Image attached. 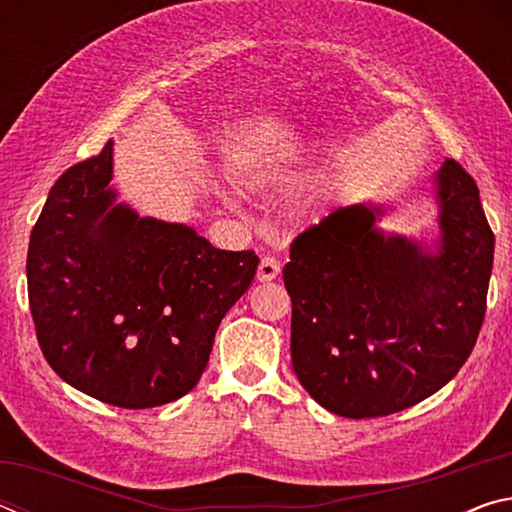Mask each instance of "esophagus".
Listing matches in <instances>:
<instances>
[{"label": "esophagus", "instance_id": "1", "mask_svg": "<svg viewBox=\"0 0 512 512\" xmlns=\"http://www.w3.org/2000/svg\"><path fill=\"white\" fill-rule=\"evenodd\" d=\"M280 271H282V266L275 257H264L257 266V280L259 282H271V280H275L277 275H280Z\"/></svg>", "mask_w": 512, "mask_h": 512}]
</instances>
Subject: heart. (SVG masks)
<instances>
[{"label":"heart","mask_w":512,"mask_h":512,"mask_svg":"<svg viewBox=\"0 0 512 512\" xmlns=\"http://www.w3.org/2000/svg\"><path fill=\"white\" fill-rule=\"evenodd\" d=\"M255 183H259V180H255Z\"/></svg>","instance_id":"b5f03b06"}]
</instances>
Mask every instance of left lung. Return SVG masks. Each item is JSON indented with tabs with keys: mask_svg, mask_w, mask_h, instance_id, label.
Masks as SVG:
<instances>
[{
	"mask_svg": "<svg viewBox=\"0 0 512 512\" xmlns=\"http://www.w3.org/2000/svg\"><path fill=\"white\" fill-rule=\"evenodd\" d=\"M440 241L429 250L350 205L293 239L291 361L305 391L343 418H381L427 400L479 336L495 257L479 187L456 160L433 176Z\"/></svg>",
	"mask_w": 512,
	"mask_h": 512,
	"instance_id": "1",
	"label": "left lung"
}]
</instances>
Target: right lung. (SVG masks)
<instances>
[{"instance_id": "add662e5", "label": "right lung", "mask_w": 512, "mask_h": 512, "mask_svg": "<svg viewBox=\"0 0 512 512\" xmlns=\"http://www.w3.org/2000/svg\"><path fill=\"white\" fill-rule=\"evenodd\" d=\"M110 180L112 142L51 187L31 230L29 307L60 379L119 409H151L198 384L259 257L137 216Z\"/></svg>"}]
</instances>
